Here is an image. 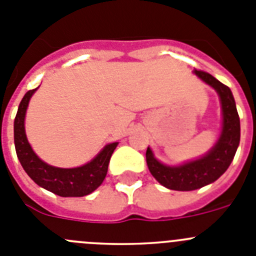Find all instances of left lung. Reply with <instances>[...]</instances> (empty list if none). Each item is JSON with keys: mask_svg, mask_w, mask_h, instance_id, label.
<instances>
[{"mask_svg": "<svg viewBox=\"0 0 256 256\" xmlns=\"http://www.w3.org/2000/svg\"><path fill=\"white\" fill-rule=\"evenodd\" d=\"M192 72L217 92L222 106V130L208 153L178 166L163 164L148 146L145 156L150 174L160 185L177 191L196 190L220 178L231 164L240 144V117L231 89L210 74L200 70Z\"/></svg>", "mask_w": 256, "mask_h": 256, "instance_id": "1", "label": "left lung"}]
</instances>
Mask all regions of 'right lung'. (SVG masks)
Segmentation results:
<instances>
[{"label":"right lung","instance_id":"obj_1","mask_svg":"<svg viewBox=\"0 0 256 256\" xmlns=\"http://www.w3.org/2000/svg\"><path fill=\"white\" fill-rule=\"evenodd\" d=\"M38 88L29 90L20 102L14 121V142L18 158L24 171L36 185L58 196H85L103 182L108 163L118 142L107 144L90 162L75 168H60L43 162L32 149L25 134V114L32 96Z\"/></svg>","mask_w":256,"mask_h":256}]
</instances>
